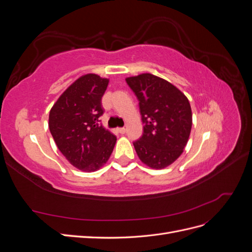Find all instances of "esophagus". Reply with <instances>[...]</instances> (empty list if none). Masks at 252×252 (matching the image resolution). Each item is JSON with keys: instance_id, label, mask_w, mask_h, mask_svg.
I'll use <instances>...</instances> for the list:
<instances>
[{"instance_id": "34e87169", "label": "esophagus", "mask_w": 252, "mask_h": 252, "mask_svg": "<svg viewBox=\"0 0 252 252\" xmlns=\"http://www.w3.org/2000/svg\"><path fill=\"white\" fill-rule=\"evenodd\" d=\"M118 131L121 133V134H124L126 132V129L124 127H121V128H118Z\"/></svg>"}]
</instances>
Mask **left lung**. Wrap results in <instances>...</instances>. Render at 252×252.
<instances>
[{
    "mask_svg": "<svg viewBox=\"0 0 252 252\" xmlns=\"http://www.w3.org/2000/svg\"><path fill=\"white\" fill-rule=\"evenodd\" d=\"M139 101L143 134L133 142L141 161L155 169L172 164L184 150L192 126L185 94L164 79L142 73L126 79Z\"/></svg>",
    "mask_w": 252,
    "mask_h": 252,
    "instance_id": "obj_1",
    "label": "left lung"
}]
</instances>
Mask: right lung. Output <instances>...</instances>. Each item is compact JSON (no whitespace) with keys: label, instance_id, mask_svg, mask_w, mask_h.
<instances>
[{"label":"right lung","instance_id":"1","mask_svg":"<svg viewBox=\"0 0 252 252\" xmlns=\"http://www.w3.org/2000/svg\"><path fill=\"white\" fill-rule=\"evenodd\" d=\"M108 82L94 73L83 75L64 91L49 113V129L59 150L80 170L102 167L117 142L116 135L100 124Z\"/></svg>","mask_w":252,"mask_h":252}]
</instances>
